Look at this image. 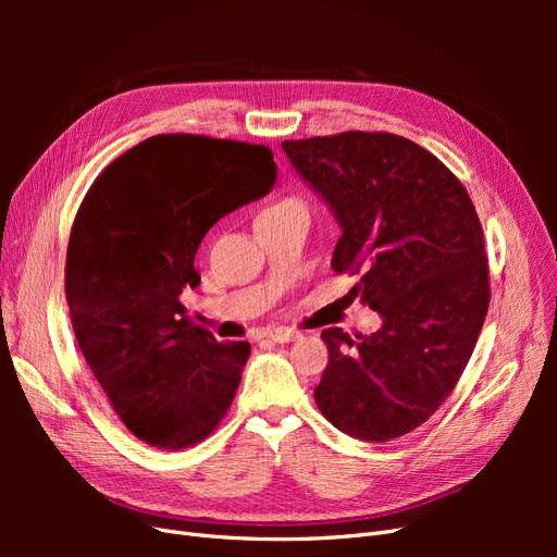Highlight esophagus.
Here are the masks:
<instances>
[{"label":"esophagus","instance_id":"34e87169","mask_svg":"<svg viewBox=\"0 0 557 557\" xmlns=\"http://www.w3.org/2000/svg\"><path fill=\"white\" fill-rule=\"evenodd\" d=\"M269 339H272V342H276V344H290V342L299 339V332H295V330H285V327H281V330H274L272 334H269Z\"/></svg>","mask_w":557,"mask_h":557}]
</instances>
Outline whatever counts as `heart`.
<instances>
[{"label": "heart", "instance_id": "1", "mask_svg": "<svg viewBox=\"0 0 557 557\" xmlns=\"http://www.w3.org/2000/svg\"><path fill=\"white\" fill-rule=\"evenodd\" d=\"M293 205H299V201H297V199H283V201H276V205H272V207H264V209L258 213V218L274 215V213H278V211H283V209L293 207Z\"/></svg>", "mask_w": 557, "mask_h": 557}]
</instances>
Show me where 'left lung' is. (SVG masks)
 Here are the masks:
<instances>
[{"instance_id":"1","label":"left lung","mask_w":557,"mask_h":557,"mask_svg":"<svg viewBox=\"0 0 557 557\" xmlns=\"http://www.w3.org/2000/svg\"><path fill=\"white\" fill-rule=\"evenodd\" d=\"M297 174L342 225L332 269L383 318L356 339L323 330L330 360L315 404L362 442L409 434L442 407L491 305L483 227L469 193L430 150L391 132L283 141Z\"/></svg>"}]
</instances>
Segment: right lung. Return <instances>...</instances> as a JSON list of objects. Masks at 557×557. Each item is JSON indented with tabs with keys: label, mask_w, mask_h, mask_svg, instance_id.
I'll list each match as a JSON object with an SVG mask.
<instances>
[{
	"label": "right lung",
	"mask_w": 557,
	"mask_h": 557,
	"mask_svg": "<svg viewBox=\"0 0 557 557\" xmlns=\"http://www.w3.org/2000/svg\"><path fill=\"white\" fill-rule=\"evenodd\" d=\"M276 181L260 144L158 134L95 178L74 218L64 293L78 348L125 428L178 450L218 428L248 342L218 344L181 295L199 285L205 234Z\"/></svg>",
	"instance_id": "add662e5"
}]
</instances>
